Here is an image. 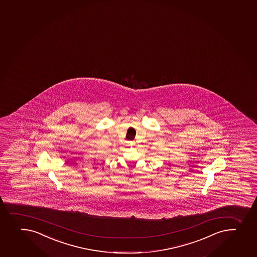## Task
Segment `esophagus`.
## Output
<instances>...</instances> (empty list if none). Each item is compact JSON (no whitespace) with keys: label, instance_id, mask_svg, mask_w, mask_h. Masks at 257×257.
Wrapping results in <instances>:
<instances>
[{"label":"esophagus","instance_id":"esophagus-1","mask_svg":"<svg viewBox=\"0 0 257 257\" xmlns=\"http://www.w3.org/2000/svg\"><path fill=\"white\" fill-rule=\"evenodd\" d=\"M135 145V142L133 141V142H129V146H133Z\"/></svg>","mask_w":257,"mask_h":257}]
</instances>
